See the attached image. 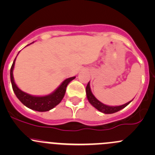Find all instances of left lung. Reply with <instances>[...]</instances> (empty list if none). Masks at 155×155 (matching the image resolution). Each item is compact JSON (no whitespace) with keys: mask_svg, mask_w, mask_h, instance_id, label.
I'll list each match as a JSON object with an SVG mask.
<instances>
[{"mask_svg":"<svg viewBox=\"0 0 155 155\" xmlns=\"http://www.w3.org/2000/svg\"><path fill=\"white\" fill-rule=\"evenodd\" d=\"M87 83V86H86V95H87V98L88 100L89 103L93 106L94 107L96 108L97 110H99L100 112H103V113L105 114H112V113H115V112H118L121 109H124V107H126L131 101H129L128 103H127L125 104H123L121 106H118V107H110V106H107L104 104L103 103H101V101H98L94 94H92L91 91V87H90V83Z\"/></svg>","mask_w":155,"mask_h":155,"instance_id":"1","label":"left lung"}]
</instances>
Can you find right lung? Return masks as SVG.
Masks as SVG:
<instances>
[{
  "mask_svg": "<svg viewBox=\"0 0 155 155\" xmlns=\"http://www.w3.org/2000/svg\"><path fill=\"white\" fill-rule=\"evenodd\" d=\"M15 58L12 63V67L10 69V80L12 83V90L14 93L16 95L17 98L24 104L25 107L33 110L38 111V112H46L53 109L54 107L59 104L61 101H62L63 97H64L65 92H66V87L71 82L73 79H74L75 76L73 77L68 78L65 79L63 82L60 85V86L58 87L54 92H52L50 94L43 97L33 96V95L28 94L25 92L22 91L17 87L16 84L15 83L13 78V71L14 65H15Z\"/></svg>",
  "mask_w": 155,
  "mask_h": 155,
  "instance_id": "obj_1",
  "label": "right lung"
}]
</instances>
